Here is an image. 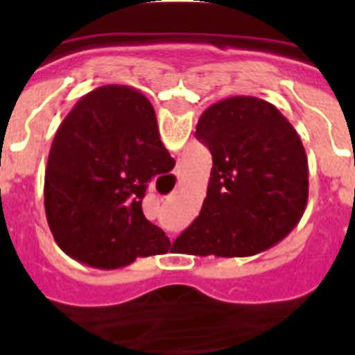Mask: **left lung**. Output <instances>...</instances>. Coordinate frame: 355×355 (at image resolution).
Masks as SVG:
<instances>
[{"label": "left lung", "mask_w": 355, "mask_h": 355, "mask_svg": "<svg viewBox=\"0 0 355 355\" xmlns=\"http://www.w3.org/2000/svg\"><path fill=\"white\" fill-rule=\"evenodd\" d=\"M196 137L213 167L199 216L175 238L178 250L245 258L284 240L309 193L306 149L290 121L265 99L233 96L202 112Z\"/></svg>", "instance_id": "8db88e82"}]
</instances>
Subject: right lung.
<instances>
[{"label":"right lung","instance_id":"add662e5","mask_svg":"<svg viewBox=\"0 0 355 355\" xmlns=\"http://www.w3.org/2000/svg\"><path fill=\"white\" fill-rule=\"evenodd\" d=\"M174 165L142 92L103 85L85 94L56 131L44 175L56 245L103 270L167 252L171 241L144 216L142 199L150 178Z\"/></svg>","mask_w":355,"mask_h":355}]
</instances>
